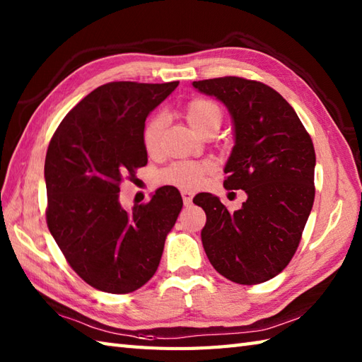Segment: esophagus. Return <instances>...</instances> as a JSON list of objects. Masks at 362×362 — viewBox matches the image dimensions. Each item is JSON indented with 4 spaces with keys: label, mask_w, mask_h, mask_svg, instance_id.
<instances>
[{
    "label": "esophagus",
    "mask_w": 362,
    "mask_h": 362,
    "mask_svg": "<svg viewBox=\"0 0 362 362\" xmlns=\"http://www.w3.org/2000/svg\"><path fill=\"white\" fill-rule=\"evenodd\" d=\"M182 197H183V204H185V205H189L191 202H193V193H191V191L183 189Z\"/></svg>",
    "instance_id": "obj_1"
}]
</instances>
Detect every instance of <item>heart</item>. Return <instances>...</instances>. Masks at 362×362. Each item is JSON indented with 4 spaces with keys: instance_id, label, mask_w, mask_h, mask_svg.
Wrapping results in <instances>:
<instances>
[{
    "instance_id": "1",
    "label": "heart",
    "mask_w": 362,
    "mask_h": 362,
    "mask_svg": "<svg viewBox=\"0 0 362 362\" xmlns=\"http://www.w3.org/2000/svg\"><path fill=\"white\" fill-rule=\"evenodd\" d=\"M185 117L191 127L197 132L211 124H221L222 109L221 105L210 98H193L185 105ZM166 126L165 113H156L146 122L143 129V143L149 156H157L161 146V134ZM214 171V163L211 160L199 161H175L163 173L160 174V180L169 185H175L185 189H196L202 185L204 179Z\"/></svg>"
}]
</instances>
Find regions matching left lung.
I'll return each mask as SVG.
<instances>
[{
	"label": "left lung",
	"mask_w": 362,
	"mask_h": 362,
	"mask_svg": "<svg viewBox=\"0 0 362 362\" xmlns=\"http://www.w3.org/2000/svg\"><path fill=\"white\" fill-rule=\"evenodd\" d=\"M193 86L232 113L235 146L224 187L247 193L236 211L213 194L194 197L206 214L201 233L205 253L230 281H267L294 257L313 209V140L291 104L263 82L226 76Z\"/></svg>",
	"instance_id": "obj_1"
}]
</instances>
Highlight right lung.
I'll use <instances>...</instances> for the list:
<instances>
[{
	"mask_svg": "<svg viewBox=\"0 0 362 362\" xmlns=\"http://www.w3.org/2000/svg\"><path fill=\"white\" fill-rule=\"evenodd\" d=\"M177 86L104 83L70 110L46 151V224L73 271L99 291L127 294L148 283L183 206L174 187L130 211L119 204L122 180L148 165L146 117Z\"/></svg>",
	"mask_w": 362,
	"mask_h": 362,
	"instance_id": "add662e5",
	"label": "right lung"
}]
</instances>
